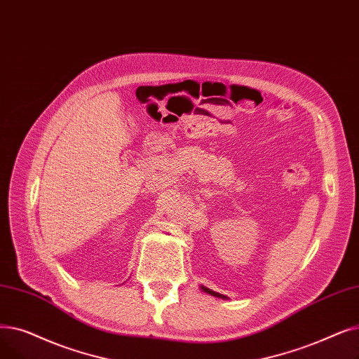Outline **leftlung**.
Returning <instances> with one entry per match:
<instances>
[{
	"label": "left lung",
	"instance_id": "obj_1",
	"mask_svg": "<svg viewBox=\"0 0 359 359\" xmlns=\"http://www.w3.org/2000/svg\"><path fill=\"white\" fill-rule=\"evenodd\" d=\"M201 289H203L204 292H208V294H210V295H213V297H217V298H225L224 295H220V294H217V292L212 291V289H209V287H204V286H201Z\"/></svg>",
	"mask_w": 359,
	"mask_h": 359
}]
</instances>
